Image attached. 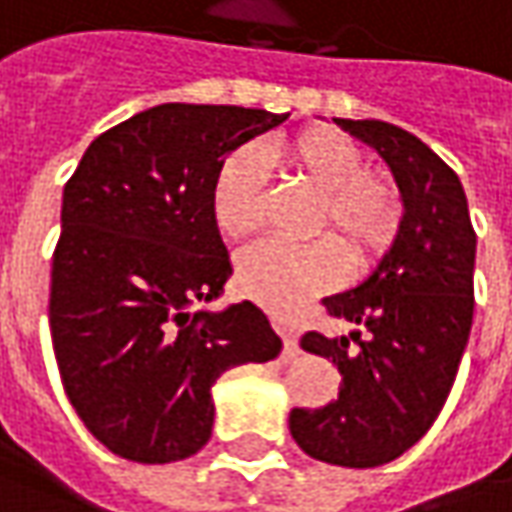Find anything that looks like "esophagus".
<instances>
[{
    "mask_svg": "<svg viewBox=\"0 0 512 512\" xmlns=\"http://www.w3.org/2000/svg\"><path fill=\"white\" fill-rule=\"evenodd\" d=\"M276 330H279V333H282V339H285L287 356H296V353H299V333H296V327L287 325V322H279Z\"/></svg>",
    "mask_w": 512,
    "mask_h": 512,
    "instance_id": "esophagus-1",
    "label": "esophagus"
}]
</instances>
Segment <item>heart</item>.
<instances>
[{
	"instance_id": "1",
	"label": "heart",
	"mask_w": 512,
	"mask_h": 512,
	"mask_svg": "<svg viewBox=\"0 0 512 512\" xmlns=\"http://www.w3.org/2000/svg\"><path fill=\"white\" fill-rule=\"evenodd\" d=\"M267 162L285 165L319 193L313 230H330L302 245L259 242L236 262V285L270 310H293L325 293L344 267L364 273L402 230V193L390 176L367 168V153L353 139L327 128H305L265 150ZM253 148H236L222 159L210 185V213L227 239H245L262 225L267 165ZM348 259L344 260L343 256Z\"/></svg>"
}]
</instances>
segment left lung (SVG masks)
I'll list each match as a JSON object with an SVG mask.
<instances>
[{
	"mask_svg": "<svg viewBox=\"0 0 512 512\" xmlns=\"http://www.w3.org/2000/svg\"><path fill=\"white\" fill-rule=\"evenodd\" d=\"M370 142L396 173L402 230L359 287L327 296L344 336L307 330L302 347L333 359L339 399L290 410L307 456L339 467H379L422 439L442 413L473 325L476 230L456 170L413 133L379 119H336Z\"/></svg>",
	"mask_w": 512,
	"mask_h": 512,
	"instance_id": "left-lung-1",
	"label": "left lung"
}]
</instances>
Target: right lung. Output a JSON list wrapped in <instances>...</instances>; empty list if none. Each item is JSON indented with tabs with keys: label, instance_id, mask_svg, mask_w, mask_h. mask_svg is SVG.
Here are the masks:
<instances>
[{
	"label": "right lung",
	"instance_id": "1",
	"mask_svg": "<svg viewBox=\"0 0 512 512\" xmlns=\"http://www.w3.org/2000/svg\"><path fill=\"white\" fill-rule=\"evenodd\" d=\"M279 122L236 105L142 110L96 136L65 185L50 342L73 410L122 459L168 464L202 450L213 382L282 350L253 302L196 310L233 273L210 213L216 168Z\"/></svg>",
	"mask_w": 512,
	"mask_h": 512
}]
</instances>
